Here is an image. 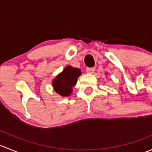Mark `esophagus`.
Instances as JSON below:
<instances>
[{"instance_id":"esophagus-1","label":"esophagus","mask_w":152,"mask_h":152,"mask_svg":"<svg viewBox=\"0 0 152 152\" xmlns=\"http://www.w3.org/2000/svg\"><path fill=\"white\" fill-rule=\"evenodd\" d=\"M86 70L88 73H93L95 72V68L94 67H87Z\"/></svg>"}]
</instances>
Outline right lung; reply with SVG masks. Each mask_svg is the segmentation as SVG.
I'll list each match as a JSON object with an SVG mask.
<instances>
[{
  "label": "right lung",
  "instance_id": "right-lung-1",
  "mask_svg": "<svg viewBox=\"0 0 152 152\" xmlns=\"http://www.w3.org/2000/svg\"><path fill=\"white\" fill-rule=\"evenodd\" d=\"M81 74L80 69L68 65L53 80L52 85L53 89L60 96H70L73 91L72 87L76 85L78 78Z\"/></svg>",
  "mask_w": 152,
  "mask_h": 152
}]
</instances>
